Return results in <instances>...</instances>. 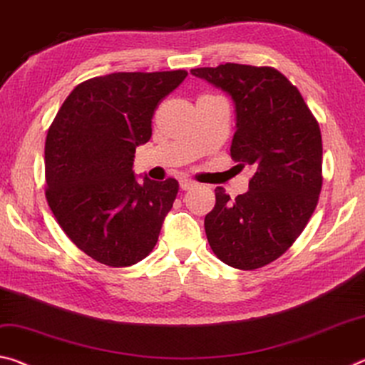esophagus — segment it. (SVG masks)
Listing matches in <instances>:
<instances>
[{"label": "esophagus", "mask_w": 365, "mask_h": 365, "mask_svg": "<svg viewBox=\"0 0 365 365\" xmlns=\"http://www.w3.org/2000/svg\"><path fill=\"white\" fill-rule=\"evenodd\" d=\"M196 185H198V183H196L195 180H192V178H182V180H180V188L185 190V192H187V190L195 188Z\"/></svg>", "instance_id": "1"}]
</instances>
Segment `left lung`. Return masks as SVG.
Listing matches in <instances>:
<instances>
[{
  "label": "left lung",
  "mask_w": 365,
  "mask_h": 365,
  "mask_svg": "<svg viewBox=\"0 0 365 365\" xmlns=\"http://www.w3.org/2000/svg\"><path fill=\"white\" fill-rule=\"evenodd\" d=\"M193 76L234 102L230 155L252 167L248 192L230 200L217 187L205 230L216 257L239 269L279 258L307 225L322 190V135L296 86L274 68L225 63Z\"/></svg>",
  "instance_id": "8db88e82"
}]
</instances>
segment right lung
Instances as JSON below:
<instances>
[{
  "mask_svg": "<svg viewBox=\"0 0 365 365\" xmlns=\"http://www.w3.org/2000/svg\"><path fill=\"white\" fill-rule=\"evenodd\" d=\"M187 76L177 69L92 78L58 110L45 141V195L60 227L96 262L131 266L158 244L178 182H140L133 160L151 140L159 102Z\"/></svg>",
  "mask_w": 365,
  "mask_h": 365,
  "instance_id": "add662e5",
  "label": "right lung"
}]
</instances>
